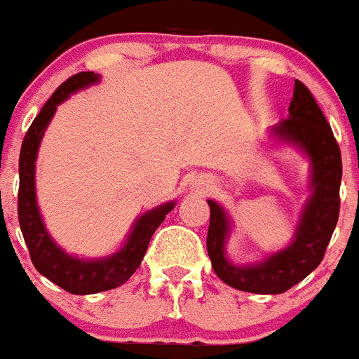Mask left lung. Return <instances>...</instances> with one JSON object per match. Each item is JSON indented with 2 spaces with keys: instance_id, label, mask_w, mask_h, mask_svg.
Instances as JSON below:
<instances>
[{
  "instance_id": "8db88e82",
  "label": "left lung",
  "mask_w": 359,
  "mask_h": 359,
  "mask_svg": "<svg viewBox=\"0 0 359 359\" xmlns=\"http://www.w3.org/2000/svg\"><path fill=\"white\" fill-rule=\"evenodd\" d=\"M273 135L302 147L313 163V196L306 205L294 241L286 250L248 268L230 264L224 255V239L230 231V223L223 208L208 199L210 224L207 250L212 268L228 286L248 293L278 294L304 280L322 262L340 215V145L304 82L294 81L290 116L273 128Z\"/></svg>"
}]
</instances>
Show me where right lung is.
<instances>
[{
    "instance_id": "1",
    "label": "right lung",
    "mask_w": 359,
    "mask_h": 359,
    "mask_svg": "<svg viewBox=\"0 0 359 359\" xmlns=\"http://www.w3.org/2000/svg\"><path fill=\"white\" fill-rule=\"evenodd\" d=\"M97 81L98 75H95L93 72H81L62 82L28 128L23 145H21V154H19L18 217L25 243L30 252L32 264L36 266L41 275L72 294L100 293V291L113 290V287L122 286L123 282H128L140 266L152 233L163 223L165 215L174 208V203H167L142 215L135 223L126 246L115 255L100 259V261H81V259L66 255L50 239L48 231L44 230L43 219L37 210L36 182H34L39 142L55 113L57 104H61L69 93H75L81 88L95 84Z\"/></svg>"
}]
</instances>
